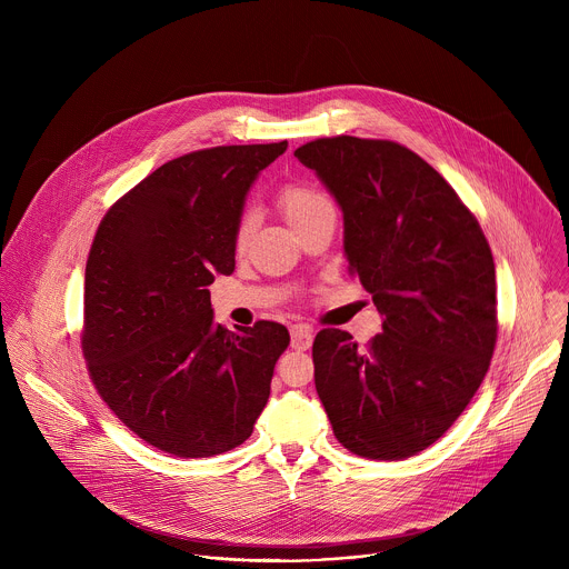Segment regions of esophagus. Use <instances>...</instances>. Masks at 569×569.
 Returning <instances> with one entry per match:
<instances>
[{
  "instance_id": "34e87169",
  "label": "esophagus",
  "mask_w": 569,
  "mask_h": 569,
  "mask_svg": "<svg viewBox=\"0 0 569 569\" xmlns=\"http://www.w3.org/2000/svg\"><path fill=\"white\" fill-rule=\"evenodd\" d=\"M290 347L295 349V351H306V349H310L312 347V331L308 329V327H292V331H290Z\"/></svg>"
}]
</instances>
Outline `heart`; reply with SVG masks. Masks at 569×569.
I'll return each mask as SVG.
<instances>
[{"label": "heart", "mask_w": 569, "mask_h": 569, "mask_svg": "<svg viewBox=\"0 0 569 569\" xmlns=\"http://www.w3.org/2000/svg\"><path fill=\"white\" fill-rule=\"evenodd\" d=\"M279 207H281L286 220L297 231L312 216H317L323 209H329L331 202L319 189H315L310 184H288L279 191ZM254 227H257V216L252 211H246L240 216L238 227H236V236H233V246H236L238 252L248 248Z\"/></svg>", "instance_id": "b5f03b06"}]
</instances>
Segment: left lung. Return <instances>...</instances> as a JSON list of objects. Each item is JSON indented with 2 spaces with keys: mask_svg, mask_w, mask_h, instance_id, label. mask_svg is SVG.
Returning a JSON list of instances; mask_svg holds the SVG:
<instances>
[{
  "mask_svg": "<svg viewBox=\"0 0 569 569\" xmlns=\"http://www.w3.org/2000/svg\"><path fill=\"white\" fill-rule=\"evenodd\" d=\"M295 157L342 209L345 257L382 317L367 349L347 331L317 333L319 400L351 452L412 457L446 435L489 371L491 248L455 189L410 148L342 134Z\"/></svg>",
  "mask_w": 569,
  "mask_h": 569,
  "instance_id": "1",
  "label": "left lung"
}]
</instances>
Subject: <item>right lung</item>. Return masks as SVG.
<instances>
[{"label":"right lung","mask_w":569,"mask_h":569,"mask_svg":"<svg viewBox=\"0 0 569 569\" xmlns=\"http://www.w3.org/2000/svg\"><path fill=\"white\" fill-rule=\"evenodd\" d=\"M288 141L218 146L159 167L101 220L86 268L83 353L108 408L146 443L198 459L246 441L288 329L227 331L209 286L259 173Z\"/></svg>","instance_id":"add662e5"}]
</instances>
